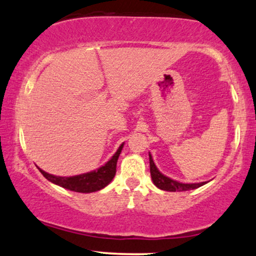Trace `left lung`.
<instances>
[{"label":"left lung","instance_id":"left-lung-1","mask_svg":"<svg viewBox=\"0 0 256 256\" xmlns=\"http://www.w3.org/2000/svg\"><path fill=\"white\" fill-rule=\"evenodd\" d=\"M149 161H150V174H152V182L156 187H158L160 190H168V192H182V190H196L198 187L202 186L206 182H198V184H184L175 181L173 178L166 176L161 172L158 170L156 164L154 163L152 154L149 152Z\"/></svg>","mask_w":256,"mask_h":256}]
</instances>
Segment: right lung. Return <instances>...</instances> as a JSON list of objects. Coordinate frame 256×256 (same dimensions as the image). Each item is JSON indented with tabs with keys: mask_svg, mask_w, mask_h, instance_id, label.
I'll use <instances>...</instances> for the list:
<instances>
[{
	"mask_svg": "<svg viewBox=\"0 0 256 256\" xmlns=\"http://www.w3.org/2000/svg\"><path fill=\"white\" fill-rule=\"evenodd\" d=\"M122 146H124V143L118 148L116 152L112 156V158L108 162L104 163V166H101L96 170L89 172V173L75 175V176H56V175L46 173V172L40 168L39 170L48 181L63 187V188L78 193L96 192V190H100L104 187H106L114 178L116 172V161H118Z\"/></svg>",
	"mask_w": 256,
	"mask_h": 256,
	"instance_id": "right-lung-1",
	"label": "right lung"
}]
</instances>
